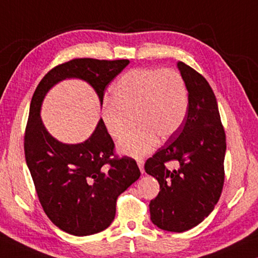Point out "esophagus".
<instances>
[{"instance_id": "obj_1", "label": "esophagus", "mask_w": 258, "mask_h": 258, "mask_svg": "<svg viewBox=\"0 0 258 258\" xmlns=\"http://www.w3.org/2000/svg\"><path fill=\"white\" fill-rule=\"evenodd\" d=\"M137 163H138V166H139V168H140V171H141V173L142 174L145 173V169H143V167H145V160H143V159H138Z\"/></svg>"}]
</instances>
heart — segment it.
<instances>
[{
    "mask_svg": "<svg viewBox=\"0 0 258 258\" xmlns=\"http://www.w3.org/2000/svg\"><path fill=\"white\" fill-rule=\"evenodd\" d=\"M189 108V92L182 75L174 69L135 68L121 75L111 89V100L103 103L101 119L112 139L123 135L128 116L139 125L118 142L120 154L143 157L161 139L175 134Z\"/></svg>",
    "mask_w": 258,
    "mask_h": 258,
    "instance_id": "obj_1",
    "label": "heart"
}]
</instances>
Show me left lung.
<instances>
[{
	"label": "left lung",
	"mask_w": 258,
	"mask_h": 258,
	"mask_svg": "<svg viewBox=\"0 0 258 258\" xmlns=\"http://www.w3.org/2000/svg\"><path fill=\"white\" fill-rule=\"evenodd\" d=\"M189 92L184 121L171 140L145 164L160 191L149 204L152 223L171 232L190 230L213 212L224 184L226 140L217 101L203 75L177 62ZM174 161L171 171L165 163Z\"/></svg>",
	"instance_id": "obj_1"
}]
</instances>
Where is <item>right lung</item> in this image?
Returning <instances> with one entry per match:
<instances>
[{"instance_id":"right-lung-1","label":"right lung","mask_w":258,"mask_h":258,"mask_svg":"<svg viewBox=\"0 0 258 258\" xmlns=\"http://www.w3.org/2000/svg\"><path fill=\"white\" fill-rule=\"evenodd\" d=\"M128 60L73 59L46 74L35 90L25 132V157L38 200L52 223L73 235L101 232L116 215L118 196L141 175L137 161L113 155L102 119L84 142L67 145L47 132L41 107L51 87L66 78L89 83L103 102L106 86Z\"/></svg>"}]
</instances>
